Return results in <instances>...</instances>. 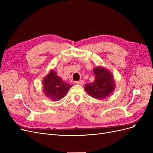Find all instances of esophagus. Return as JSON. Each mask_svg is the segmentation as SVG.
<instances>
[{"mask_svg":"<svg viewBox=\"0 0 153 153\" xmlns=\"http://www.w3.org/2000/svg\"><path fill=\"white\" fill-rule=\"evenodd\" d=\"M84 81L82 80L80 81H74V84H76V85H84Z\"/></svg>","mask_w":153,"mask_h":153,"instance_id":"34e87169","label":"esophagus"}]
</instances>
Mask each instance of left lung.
<instances>
[{
  "label": "left lung",
  "instance_id": "left-lung-1",
  "mask_svg": "<svg viewBox=\"0 0 153 153\" xmlns=\"http://www.w3.org/2000/svg\"><path fill=\"white\" fill-rule=\"evenodd\" d=\"M93 72L95 80L85 85L86 91L97 99H103L109 97L116 88L112 73L102 66H97L93 68Z\"/></svg>",
  "mask_w": 153,
  "mask_h": 153
}]
</instances>
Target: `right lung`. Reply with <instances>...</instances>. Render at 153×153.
Wrapping results in <instances>:
<instances>
[{
  "instance_id": "right-lung-1",
  "label": "right lung",
  "mask_w": 153,
  "mask_h": 153,
  "mask_svg": "<svg viewBox=\"0 0 153 153\" xmlns=\"http://www.w3.org/2000/svg\"><path fill=\"white\" fill-rule=\"evenodd\" d=\"M43 91L53 101L60 100L65 97L72 85L64 82L56 72L51 70L42 81Z\"/></svg>"
}]
</instances>
